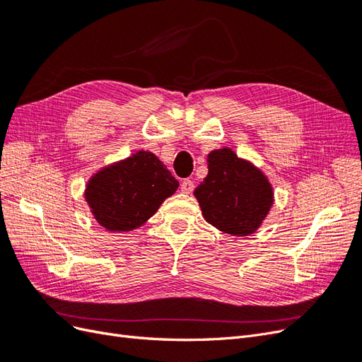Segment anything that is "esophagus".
I'll use <instances>...</instances> for the list:
<instances>
[{
	"label": "esophagus",
	"mask_w": 362,
	"mask_h": 362,
	"mask_svg": "<svg viewBox=\"0 0 362 362\" xmlns=\"http://www.w3.org/2000/svg\"><path fill=\"white\" fill-rule=\"evenodd\" d=\"M193 187H194V185H193V181H190V180H184L182 182H181V192L182 193H192L193 192Z\"/></svg>",
	"instance_id": "esophagus-1"
}]
</instances>
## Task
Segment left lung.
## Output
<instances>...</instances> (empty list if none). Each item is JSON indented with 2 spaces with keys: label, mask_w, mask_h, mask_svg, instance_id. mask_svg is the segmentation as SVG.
<instances>
[{
  "label": "left lung",
  "mask_w": 362,
  "mask_h": 362,
  "mask_svg": "<svg viewBox=\"0 0 362 362\" xmlns=\"http://www.w3.org/2000/svg\"><path fill=\"white\" fill-rule=\"evenodd\" d=\"M206 163L208 175L193 192L204 218L225 234H254L275 202L269 178L229 148L211 151Z\"/></svg>",
  "instance_id": "1"
}]
</instances>
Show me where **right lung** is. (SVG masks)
I'll use <instances>...</instances> for the list:
<instances>
[{
  "label": "right lung",
  "instance_id": "1",
  "mask_svg": "<svg viewBox=\"0 0 362 362\" xmlns=\"http://www.w3.org/2000/svg\"><path fill=\"white\" fill-rule=\"evenodd\" d=\"M180 182L149 151L96 170L86 184L84 199L95 221L112 233H128L145 225Z\"/></svg>",
  "mask_w": 362,
  "mask_h": 362
}]
</instances>
